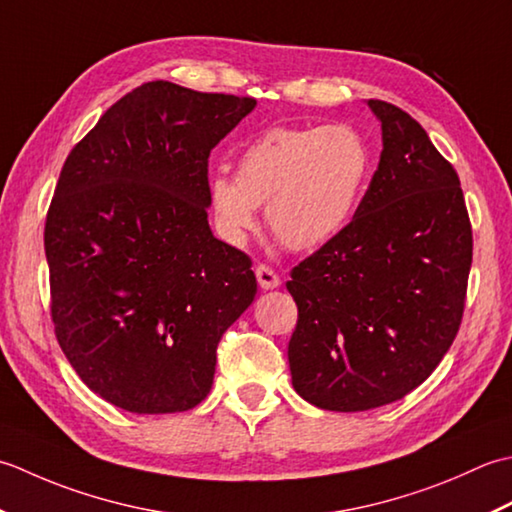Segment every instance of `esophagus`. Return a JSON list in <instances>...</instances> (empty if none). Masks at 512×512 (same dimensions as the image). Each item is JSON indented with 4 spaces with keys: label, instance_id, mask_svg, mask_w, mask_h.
I'll return each instance as SVG.
<instances>
[{
    "label": "esophagus",
    "instance_id": "obj_1",
    "mask_svg": "<svg viewBox=\"0 0 512 512\" xmlns=\"http://www.w3.org/2000/svg\"><path fill=\"white\" fill-rule=\"evenodd\" d=\"M256 278H258V285L263 287V289H276L278 285H280V278H278V274L274 269H271L269 265H265V263H260V265H256Z\"/></svg>",
    "mask_w": 512,
    "mask_h": 512
}]
</instances>
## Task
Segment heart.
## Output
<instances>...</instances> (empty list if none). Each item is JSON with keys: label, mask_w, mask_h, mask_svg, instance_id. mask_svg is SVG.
Instances as JSON below:
<instances>
[{"label": "heart", "mask_w": 512, "mask_h": 512, "mask_svg": "<svg viewBox=\"0 0 512 512\" xmlns=\"http://www.w3.org/2000/svg\"><path fill=\"white\" fill-rule=\"evenodd\" d=\"M371 172V150L351 125L269 128L214 174L207 201L218 232L238 243L265 206L267 225L291 249H318L349 225Z\"/></svg>", "instance_id": "1"}]
</instances>
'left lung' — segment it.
Returning a JSON list of instances; mask_svg holds the SVG:
<instances>
[{"label": "left lung", "instance_id": "left-lung-1", "mask_svg": "<svg viewBox=\"0 0 512 512\" xmlns=\"http://www.w3.org/2000/svg\"><path fill=\"white\" fill-rule=\"evenodd\" d=\"M382 121L378 170L351 223L291 269L287 358L300 398L369 411L429 378L460 331L473 229L460 176L409 112Z\"/></svg>", "mask_w": 512, "mask_h": 512}]
</instances>
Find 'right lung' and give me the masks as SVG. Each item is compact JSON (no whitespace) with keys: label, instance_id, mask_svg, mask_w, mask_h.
Returning <instances> with one entry per match:
<instances>
[{"label":"right lung","instance_id":"add662e5","mask_svg":"<svg viewBox=\"0 0 512 512\" xmlns=\"http://www.w3.org/2000/svg\"><path fill=\"white\" fill-rule=\"evenodd\" d=\"M254 97L150 81L70 150L44 249L50 318L90 391L181 413L212 389L223 333L252 305V258L212 236L207 165Z\"/></svg>","mask_w":512,"mask_h":512}]
</instances>
